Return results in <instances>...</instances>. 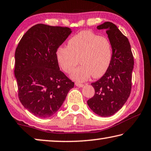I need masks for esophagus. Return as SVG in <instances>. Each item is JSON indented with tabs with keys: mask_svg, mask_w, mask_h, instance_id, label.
<instances>
[{
	"mask_svg": "<svg viewBox=\"0 0 151 151\" xmlns=\"http://www.w3.org/2000/svg\"><path fill=\"white\" fill-rule=\"evenodd\" d=\"M75 85L76 86H78V87H83L84 86V85H83V84H81V83H75Z\"/></svg>",
	"mask_w": 151,
	"mask_h": 151,
	"instance_id": "obj_1",
	"label": "esophagus"
}]
</instances>
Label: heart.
<instances>
[{
    "mask_svg": "<svg viewBox=\"0 0 151 151\" xmlns=\"http://www.w3.org/2000/svg\"><path fill=\"white\" fill-rule=\"evenodd\" d=\"M112 48L108 38L101 37L91 30H83L69 39L67 47H60L56 52L58 65L71 78L84 82L93 75L99 78L106 72L111 62Z\"/></svg>",
    "mask_w": 151,
    "mask_h": 151,
    "instance_id": "obj_1",
    "label": "heart"
}]
</instances>
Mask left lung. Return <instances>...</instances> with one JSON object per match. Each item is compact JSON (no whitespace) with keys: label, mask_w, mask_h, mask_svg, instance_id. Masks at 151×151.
<instances>
[{"label":"left lung","mask_w":151,"mask_h":151,"mask_svg":"<svg viewBox=\"0 0 151 151\" xmlns=\"http://www.w3.org/2000/svg\"><path fill=\"white\" fill-rule=\"evenodd\" d=\"M96 28L106 30L112 45V55L106 72L99 80L91 84L95 93L87 104L94 113L106 117L118 112L129 97L134 58L129 39L115 24L105 22Z\"/></svg>","instance_id":"8db88e82"}]
</instances>
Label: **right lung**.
I'll return each mask as SVG.
<instances>
[{"instance_id": "obj_1", "label": "right lung", "mask_w": 151, "mask_h": 151, "mask_svg": "<svg viewBox=\"0 0 151 151\" xmlns=\"http://www.w3.org/2000/svg\"><path fill=\"white\" fill-rule=\"evenodd\" d=\"M71 32L68 27L36 24L16 48L14 75L19 100L39 118L55 114L74 87L75 83L60 70L56 57L57 49Z\"/></svg>"}]
</instances>
